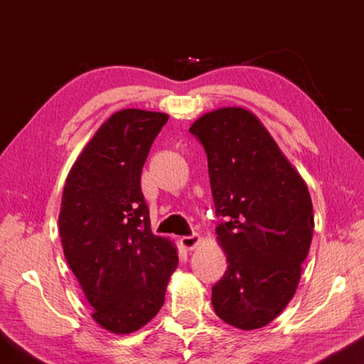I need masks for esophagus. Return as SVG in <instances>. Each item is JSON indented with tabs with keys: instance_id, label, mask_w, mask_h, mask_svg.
<instances>
[{
	"instance_id": "34e87169",
	"label": "esophagus",
	"mask_w": 364,
	"mask_h": 364,
	"mask_svg": "<svg viewBox=\"0 0 364 364\" xmlns=\"http://www.w3.org/2000/svg\"><path fill=\"white\" fill-rule=\"evenodd\" d=\"M180 244L184 250H194L197 245L200 244V237L197 234H191V236H183L180 239Z\"/></svg>"
}]
</instances>
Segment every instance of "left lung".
I'll return each instance as SVG.
<instances>
[{
  "label": "left lung",
  "mask_w": 364,
  "mask_h": 364,
  "mask_svg": "<svg viewBox=\"0 0 364 364\" xmlns=\"http://www.w3.org/2000/svg\"><path fill=\"white\" fill-rule=\"evenodd\" d=\"M189 132L204 146L228 269L212 287L220 319L241 331L279 316L297 291L315 217L306 183L249 109L207 112Z\"/></svg>",
  "instance_id": "1"
}]
</instances>
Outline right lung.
<instances>
[{"mask_svg":"<svg viewBox=\"0 0 364 364\" xmlns=\"http://www.w3.org/2000/svg\"><path fill=\"white\" fill-rule=\"evenodd\" d=\"M168 115L123 109L88 141L67 175L59 234L65 260L93 319L112 334H132L164 305L178 252L152 234L141 171Z\"/></svg>","mask_w":364,"mask_h":364,"instance_id":"right-lung-1","label":"right lung"}]
</instances>
